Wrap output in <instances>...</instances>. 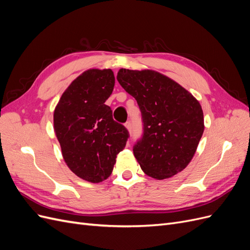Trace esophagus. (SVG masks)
Masks as SVG:
<instances>
[{
    "label": "esophagus",
    "mask_w": 250,
    "mask_h": 250,
    "mask_svg": "<svg viewBox=\"0 0 250 250\" xmlns=\"http://www.w3.org/2000/svg\"><path fill=\"white\" fill-rule=\"evenodd\" d=\"M125 127H126V129L128 131H130L131 130V124H130V122H126L125 123Z\"/></svg>",
    "instance_id": "esophagus-1"
}]
</instances>
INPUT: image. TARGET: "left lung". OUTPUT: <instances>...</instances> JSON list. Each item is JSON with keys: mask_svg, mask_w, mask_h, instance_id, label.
I'll return each mask as SVG.
<instances>
[{"mask_svg": "<svg viewBox=\"0 0 250 250\" xmlns=\"http://www.w3.org/2000/svg\"><path fill=\"white\" fill-rule=\"evenodd\" d=\"M117 79L137 100L144 134L133 148L143 172L162 180L190 164L204 130L199 101L176 81L153 70L120 69Z\"/></svg>", "mask_w": 250, "mask_h": 250, "instance_id": "obj_1", "label": "left lung"}]
</instances>
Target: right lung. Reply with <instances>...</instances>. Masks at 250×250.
I'll list each match as a JSON object with an SVG mask.
<instances>
[{
  "label": "right lung",
  "mask_w": 250,
  "mask_h": 250,
  "mask_svg": "<svg viewBox=\"0 0 250 250\" xmlns=\"http://www.w3.org/2000/svg\"><path fill=\"white\" fill-rule=\"evenodd\" d=\"M115 86L110 69H89L72 81L54 109V132L70 170L83 180L107 179L128 139L105 104Z\"/></svg>",
  "instance_id": "right-lung-1"
}]
</instances>
